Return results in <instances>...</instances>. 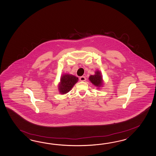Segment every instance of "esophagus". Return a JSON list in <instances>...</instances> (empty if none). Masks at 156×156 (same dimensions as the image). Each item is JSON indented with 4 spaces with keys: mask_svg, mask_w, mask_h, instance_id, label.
Returning a JSON list of instances; mask_svg holds the SVG:
<instances>
[{
    "mask_svg": "<svg viewBox=\"0 0 156 156\" xmlns=\"http://www.w3.org/2000/svg\"><path fill=\"white\" fill-rule=\"evenodd\" d=\"M80 81H86V77L84 76H80Z\"/></svg>",
    "mask_w": 156,
    "mask_h": 156,
    "instance_id": "34e87169",
    "label": "esophagus"
}]
</instances>
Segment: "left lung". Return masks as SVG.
Returning <instances> with one entry per match:
<instances>
[{
  "instance_id": "8db88e82",
  "label": "left lung",
  "mask_w": 156,
  "mask_h": 156,
  "mask_svg": "<svg viewBox=\"0 0 156 156\" xmlns=\"http://www.w3.org/2000/svg\"><path fill=\"white\" fill-rule=\"evenodd\" d=\"M89 80L92 83H93L96 86H101V85L102 84V78L101 75V73L99 71H96L95 72L94 75L90 76L89 78Z\"/></svg>"
}]
</instances>
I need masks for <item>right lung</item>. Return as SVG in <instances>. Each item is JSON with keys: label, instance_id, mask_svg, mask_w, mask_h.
<instances>
[{"label": "right lung", "instance_id": "add662e5", "mask_svg": "<svg viewBox=\"0 0 156 156\" xmlns=\"http://www.w3.org/2000/svg\"><path fill=\"white\" fill-rule=\"evenodd\" d=\"M78 78L70 74H64L60 78L59 90L61 94H66L69 92L73 86L78 82Z\"/></svg>", "mask_w": 156, "mask_h": 156}]
</instances>
